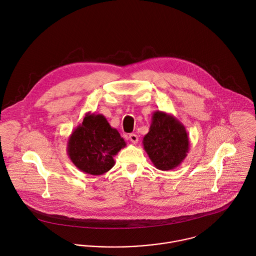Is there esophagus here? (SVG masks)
<instances>
[{
    "label": "esophagus",
    "mask_w": 256,
    "mask_h": 256,
    "mask_svg": "<svg viewBox=\"0 0 256 256\" xmlns=\"http://www.w3.org/2000/svg\"><path fill=\"white\" fill-rule=\"evenodd\" d=\"M129 140L133 143V144H137L138 143V141H139V138H138V136L136 135V134H130L129 135Z\"/></svg>",
    "instance_id": "1"
}]
</instances>
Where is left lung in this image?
<instances>
[{
	"label": "left lung",
	"instance_id": "obj_1",
	"mask_svg": "<svg viewBox=\"0 0 256 256\" xmlns=\"http://www.w3.org/2000/svg\"><path fill=\"white\" fill-rule=\"evenodd\" d=\"M143 146L152 164L160 170L178 168L189 152V138L182 123L174 115L156 110L143 139Z\"/></svg>",
	"mask_w": 256,
	"mask_h": 256
}]
</instances>
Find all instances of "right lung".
Here are the masks:
<instances>
[{"instance_id": "right-lung-1", "label": "right lung", "mask_w": 256, "mask_h": 256, "mask_svg": "<svg viewBox=\"0 0 256 256\" xmlns=\"http://www.w3.org/2000/svg\"><path fill=\"white\" fill-rule=\"evenodd\" d=\"M125 146L124 139L102 114L88 112L70 135L67 152L80 172L102 176L113 168L114 156Z\"/></svg>"}]
</instances>
